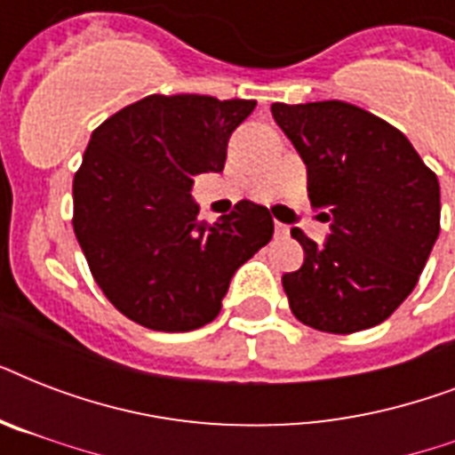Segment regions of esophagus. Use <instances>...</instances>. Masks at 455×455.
Listing matches in <instances>:
<instances>
[{
	"mask_svg": "<svg viewBox=\"0 0 455 455\" xmlns=\"http://www.w3.org/2000/svg\"><path fill=\"white\" fill-rule=\"evenodd\" d=\"M291 234V228L285 227V224H281V221H276V235H281V238H285V235Z\"/></svg>",
	"mask_w": 455,
	"mask_h": 455,
	"instance_id": "obj_1",
	"label": "esophagus"
}]
</instances>
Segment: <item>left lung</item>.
I'll use <instances>...</instances> for the list:
<instances>
[{
    "label": "left lung",
    "instance_id": "obj_1",
    "mask_svg": "<svg viewBox=\"0 0 455 455\" xmlns=\"http://www.w3.org/2000/svg\"><path fill=\"white\" fill-rule=\"evenodd\" d=\"M271 116L307 164L311 205L328 210L323 245L292 228L304 264L283 274L298 321L366 331L409 298L439 235V181L402 132L345 101L274 103Z\"/></svg>",
    "mask_w": 455,
    "mask_h": 455
}]
</instances>
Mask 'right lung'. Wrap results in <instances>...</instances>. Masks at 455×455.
<instances>
[{
    "instance_id": "right-lung-1",
    "label": "right lung",
    "mask_w": 455,
    "mask_h": 455,
    "mask_svg": "<svg viewBox=\"0 0 455 455\" xmlns=\"http://www.w3.org/2000/svg\"><path fill=\"white\" fill-rule=\"evenodd\" d=\"M257 101L151 94L96 127L73 179V228L89 271L120 314L164 332L217 318L231 276L274 235L267 207L241 200L198 220L193 177L221 172Z\"/></svg>"
}]
</instances>
